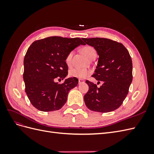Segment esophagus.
Listing matches in <instances>:
<instances>
[{"label": "esophagus", "mask_w": 154, "mask_h": 154, "mask_svg": "<svg viewBox=\"0 0 154 154\" xmlns=\"http://www.w3.org/2000/svg\"><path fill=\"white\" fill-rule=\"evenodd\" d=\"M85 82V81L83 80H82V79H79L78 80V83L79 84H82V83H83Z\"/></svg>", "instance_id": "esophagus-1"}]
</instances>
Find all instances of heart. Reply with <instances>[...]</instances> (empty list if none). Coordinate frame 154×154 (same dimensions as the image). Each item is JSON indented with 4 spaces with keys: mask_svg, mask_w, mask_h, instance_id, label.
I'll return each mask as SVG.
<instances>
[{
    "mask_svg": "<svg viewBox=\"0 0 154 154\" xmlns=\"http://www.w3.org/2000/svg\"><path fill=\"white\" fill-rule=\"evenodd\" d=\"M82 52L83 54H84L87 58L89 59L93 54H96V50L93 48L91 46H85V47L83 48L82 49ZM73 53L72 51L70 52L68 55L67 56L66 61L67 63H70L71 62V60L72 57ZM90 74V71L87 69H80V68H74L72 69L69 72V76L73 77V78H85Z\"/></svg>",
    "mask_w": 154,
    "mask_h": 154,
    "instance_id": "heart-1",
    "label": "heart"
}]
</instances>
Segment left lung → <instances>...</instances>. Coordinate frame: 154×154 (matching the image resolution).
<instances>
[{"mask_svg":"<svg viewBox=\"0 0 154 154\" xmlns=\"http://www.w3.org/2000/svg\"><path fill=\"white\" fill-rule=\"evenodd\" d=\"M82 40L94 48L99 55L92 76L103 82L98 88L86 80L88 91L84 96L85 103L88 109L98 112L115 110L123 103L132 81V62L128 51L122 44L108 38Z\"/></svg>","mask_w":154,"mask_h":154,"instance_id":"obj_1","label":"left lung"}]
</instances>
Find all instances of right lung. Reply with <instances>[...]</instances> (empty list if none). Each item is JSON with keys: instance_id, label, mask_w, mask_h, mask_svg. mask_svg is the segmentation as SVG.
Masks as SVG:
<instances>
[{"instance_id": "add662e5", "label": "right lung", "mask_w": 154, "mask_h": 154, "mask_svg": "<svg viewBox=\"0 0 154 154\" xmlns=\"http://www.w3.org/2000/svg\"><path fill=\"white\" fill-rule=\"evenodd\" d=\"M80 45V38L51 36L35 41L28 48L24 60L23 78L25 91L32 106L43 112L57 110L66 103L69 91L77 86L76 78H69L62 84L54 82L68 74L66 59Z\"/></svg>"}]
</instances>
